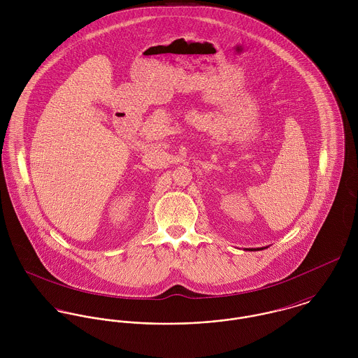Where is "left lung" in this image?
<instances>
[{"label": "left lung", "instance_id": "left-lung-1", "mask_svg": "<svg viewBox=\"0 0 358 358\" xmlns=\"http://www.w3.org/2000/svg\"><path fill=\"white\" fill-rule=\"evenodd\" d=\"M252 250H254V248H252ZM252 250H251V251H252ZM257 250H263V248H257ZM254 251H255V250H254Z\"/></svg>", "mask_w": 358, "mask_h": 358}]
</instances>
